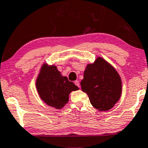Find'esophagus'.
<instances>
[{"mask_svg": "<svg viewBox=\"0 0 148 148\" xmlns=\"http://www.w3.org/2000/svg\"><path fill=\"white\" fill-rule=\"evenodd\" d=\"M74 84H75V85L77 86H78L79 88L80 87V83H79V82L78 81V80H76L75 82H74Z\"/></svg>", "mask_w": 148, "mask_h": 148, "instance_id": "1", "label": "esophagus"}]
</instances>
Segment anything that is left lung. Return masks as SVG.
<instances>
[{
  "label": "left lung",
  "instance_id": "obj_1",
  "mask_svg": "<svg viewBox=\"0 0 148 148\" xmlns=\"http://www.w3.org/2000/svg\"><path fill=\"white\" fill-rule=\"evenodd\" d=\"M81 87L87 94L92 105L99 111L112 108L122 95L120 75L112 66L101 57L86 66Z\"/></svg>",
  "mask_w": 148,
  "mask_h": 148
}]
</instances>
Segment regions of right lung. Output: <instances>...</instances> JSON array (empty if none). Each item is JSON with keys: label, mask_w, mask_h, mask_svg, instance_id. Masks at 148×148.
Returning <instances> with one entry per match:
<instances>
[{"label": "right lung", "mask_w": 148, "mask_h": 148, "mask_svg": "<svg viewBox=\"0 0 148 148\" xmlns=\"http://www.w3.org/2000/svg\"><path fill=\"white\" fill-rule=\"evenodd\" d=\"M40 98L49 106L61 109L69 102V96L72 91L79 88L63 77L57 67L44 64L36 82Z\"/></svg>", "instance_id": "add662e5"}]
</instances>
